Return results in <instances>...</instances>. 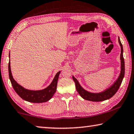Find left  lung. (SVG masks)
Returning a JSON list of instances; mask_svg holds the SVG:
<instances>
[{
    "label": "left lung",
    "instance_id": "obj_1",
    "mask_svg": "<svg viewBox=\"0 0 134 134\" xmlns=\"http://www.w3.org/2000/svg\"><path fill=\"white\" fill-rule=\"evenodd\" d=\"M118 41L121 48V71L118 79H117V80L115 81V83L113 84L110 88L106 89L104 92L99 93H93L89 92L83 89V88L81 87L80 84L78 82L77 80L74 76H72V79H73V80L76 84V88L77 91L78 92L79 94H80L84 99L92 102L103 101L105 100L110 99V97H112L113 95L116 93L118 90L120 86H121L122 83V81L123 80L125 74V62L123 56V47H122V45L121 44V41H120L119 38H118Z\"/></svg>",
    "mask_w": 134,
    "mask_h": 134
}]
</instances>
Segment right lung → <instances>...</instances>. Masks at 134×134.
Masks as SVG:
<instances>
[{
    "label": "right lung",
    "mask_w": 134,
    "mask_h": 134,
    "mask_svg": "<svg viewBox=\"0 0 134 134\" xmlns=\"http://www.w3.org/2000/svg\"><path fill=\"white\" fill-rule=\"evenodd\" d=\"M10 57V53H9ZM9 69V76L11 84H12L13 89L15 90L16 93L21 97L22 99L25 100L31 103H43L47 102L50 99L54 94L55 93L57 89V82L59 74L60 71L58 72L54 77V80L52 81L51 85L48 87L41 90H30L24 89L23 87L16 83L12 77V72L10 70V60L9 62L8 65Z\"/></svg>",
    "instance_id": "1"
}]
</instances>
